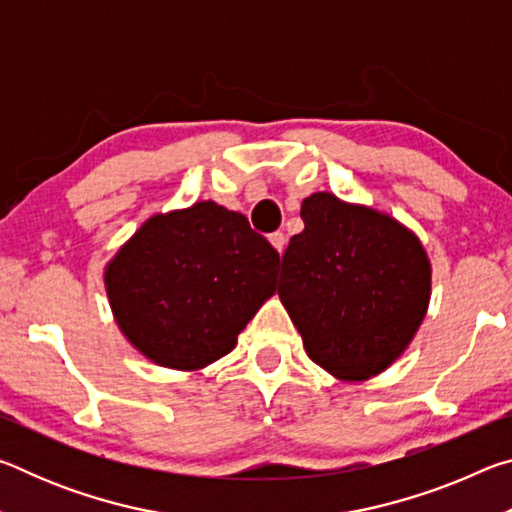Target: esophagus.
Wrapping results in <instances>:
<instances>
[{"instance_id": "obj_1", "label": "esophagus", "mask_w": 512, "mask_h": 512, "mask_svg": "<svg viewBox=\"0 0 512 512\" xmlns=\"http://www.w3.org/2000/svg\"><path fill=\"white\" fill-rule=\"evenodd\" d=\"M268 241H271L273 248L282 255L284 246H287V237H284V232H273V235H268Z\"/></svg>"}]
</instances>
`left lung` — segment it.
I'll return each instance as SVG.
<instances>
[{
    "label": "left lung",
    "mask_w": 512,
    "mask_h": 512,
    "mask_svg": "<svg viewBox=\"0 0 512 512\" xmlns=\"http://www.w3.org/2000/svg\"><path fill=\"white\" fill-rule=\"evenodd\" d=\"M282 255L277 293L311 357L341 379H368L400 357L429 305L418 237L386 214L318 192Z\"/></svg>",
    "instance_id": "obj_1"
}]
</instances>
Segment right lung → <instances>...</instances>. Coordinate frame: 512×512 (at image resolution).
Here are the masks:
<instances>
[{"label": "right lung", "mask_w": 512, "mask_h": 512, "mask_svg": "<svg viewBox=\"0 0 512 512\" xmlns=\"http://www.w3.org/2000/svg\"><path fill=\"white\" fill-rule=\"evenodd\" d=\"M280 255L244 214L212 201L153 216L106 268L112 311L137 350L194 370L235 348L275 291Z\"/></svg>", "instance_id": "obj_1"}]
</instances>
